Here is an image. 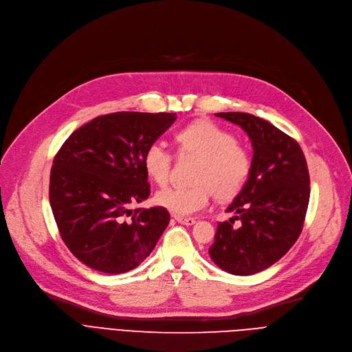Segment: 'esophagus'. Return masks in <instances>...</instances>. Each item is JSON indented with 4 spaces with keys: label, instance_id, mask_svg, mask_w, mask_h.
Segmentation results:
<instances>
[{
    "label": "esophagus",
    "instance_id": "esophagus-1",
    "mask_svg": "<svg viewBox=\"0 0 352 352\" xmlns=\"http://www.w3.org/2000/svg\"><path fill=\"white\" fill-rule=\"evenodd\" d=\"M175 220L179 221L180 224H186V226H192L196 223V219L193 217H182V216H175Z\"/></svg>",
    "mask_w": 352,
    "mask_h": 352
}]
</instances>
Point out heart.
<instances>
[{
  "label": "heart",
  "mask_w": 352,
  "mask_h": 352,
  "mask_svg": "<svg viewBox=\"0 0 352 352\" xmlns=\"http://www.w3.org/2000/svg\"><path fill=\"white\" fill-rule=\"evenodd\" d=\"M182 156L196 157L193 186L168 188L156 193V203L176 216H190L217 200L236 197L252 172V155L232 132L217 123L200 119L177 131L175 136ZM143 168L157 184H166L172 170V153L160 142H153L143 153Z\"/></svg>",
  "instance_id": "b5f03b06"
}]
</instances>
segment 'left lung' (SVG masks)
<instances>
[{
    "instance_id": "left-lung-1",
    "label": "left lung",
    "mask_w": 352,
    "mask_h": 352,
    "mask_svg": "<svg viewBox=\"0 0 352 352\" xmlns=\"http://www.w3.org/2000/svg\"><path fill=\"white\" fill-rule=\"evenodd\" d=\"M216 116L239 125L253 146L252 172L217 224L209 254L221 270L252 276L278 261L297 241L308 208L309 175L300 144L261 118L243 112ZM242 224L234 227V220Z\"/></svg>"
}]
</instances>
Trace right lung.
<instances>
[{
  "instance_id": "right-lung-1",
  "label": "right lung",
  "mask_w": 352,
  "mask_h": 352,
  "mask_svg": "<svg viewBox=\"0 0 352 352\" xmlns=\"http://www.w3.org/2000/svg\"><path fill=\"white\" fill-rule=\"evenodd\" d=\"M176 120V113L115 112L76 129L51 169L50 203L71 253L107 274L133 270L166 229L164 208L131 206L151 195L143 153Z\"/></svg>"
}]
</instances>
